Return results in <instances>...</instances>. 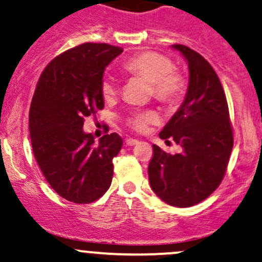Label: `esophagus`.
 I'll use <instances>...</instances> for the list:
<instances>
[{
  "label": "esophagus",
  "mask_w": 262,
  "mask_h": 262,
  "mask_svg": "<svg viewBox=\"0 0 262 262\" xmlns=\"http://www.w3.org/2000/svg\"><path fill=\"white\" fill-rule=\"evenodd\" d=\"M139 143V140H137V139H133V138H126L125 139V144L126 145H136V144H138Z\"/></svg>",
  "instance_id": "obj_1"
}]
</instances>
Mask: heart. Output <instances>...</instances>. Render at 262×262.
Returning <instances> with one entry per match:
<instances>
[{
  "mask_svg": "<svg viewBox=\"0 0 262 262\" xmlns=\"http://www.w3.org/2000/svg\"><path fill=\"white\" fill-rule=\"evenodd\" d=\"M173 68L174 65L169 57L156 51L138 52L128 57L122 65L125 74L149 82L150 95L167 105L180 103L186 93V80ZM100 92L105 100L115 98L118 88L110 76L103 79ZM156 122H158V114L154 110L134 112L126 118V124L137 132H143L149 124Z\"/></svg>",
  "mask_w": 262,
  "mask_h": 262,
  "instance_id": "1",
  "label": "heart"
}]
</instances>
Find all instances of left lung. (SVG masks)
I'll return each instance as SVG.
<instances>
[{
    "label": "left lung",
    "mask_w": 262,
    "mask_h": 262,
    "mask_svg": "<svg viewBox=\"0 0 262 262\" xmlns=\"http://www.w3.org/2000/svg\"><path fill=\"white\" fill-rule=\"evenodd\" d=\"M172 48L188 62L189 82L183 104L159 137L174 140L182 152L169 154L154 144L148 176L162 201L191 207L206 200L224 180L233 133L224 88L210 62L184 45Z\"/></svg>",
    "instance_id": "left-lung-1"
}]
</instances>
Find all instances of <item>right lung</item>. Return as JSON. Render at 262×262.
I'll return each mask as SVG.
<instances>
[{"mask_svg": "<svg viewBox=\"0 0 262 262\" xmlns=\"http://www.w3.org/2000/svg\"><path fill=\"white\" fill-rule=\"evenodd\" d=\"M123 50L85 42L62 52L43 69L30 106L34 156L59 196L74 203L99 200L113 180V158L122 149L117 133L95 143L82 130L85 118L104 108V70Z\"/></svg>", "mask_w": 262, "mask_h": 262, "instance_id": "add662e5", "label": "right lung"}]
</instances>
